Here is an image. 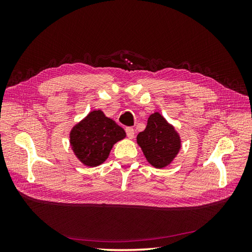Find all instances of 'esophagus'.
<instances>
[{"mask_svg": "<svg viewBox=\"0 0 252 252\" xmlns=\"http://www.w3.org/2000/svg\"><path fill=\"white\" fill-rule=\"evenodd\" d=\"M125 131H126V134L129 139H132L134 136V129L132 127H126Z\"/></svg>", "mask_w": 252, "mask_h": 252, "instance_id": "34e87169", "label": "esophagus"}]
</instances>
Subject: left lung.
I'll return each mask as SVG.
<instances>
[{"mask_svg":"<svg viewBox=\"0 0 252 252\" xmlns=\"http://www.w3.org/2000/svg\"><path fill=\"white\" fill-rule=\"evenodd\" d=\"M136 141L147 161L157 168L168 165L181 148L179 134L158 112L148 118L146 129L138 134Z\"/></svg>","mask_w":252,"mask_h":252,"instance_id":"1","label":"left lung"}]
</instances>
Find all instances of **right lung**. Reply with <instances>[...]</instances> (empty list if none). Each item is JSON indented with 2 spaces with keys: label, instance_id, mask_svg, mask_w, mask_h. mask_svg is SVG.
<instances>
[{
  "label": "right lung",
  "instance_id": "add662e5",
  "mask_svg": "<svg viewBox=\"0 0 252 252\" xmlns=\"http://www.w3.org/2000/svg\"><path fill=\"white\" fill-rule=\"evenodd\" d=\"M125 131L101 110L90 112L70 133V144L80 161L97 166L108 158L113 144L125 138Z\"/></svg>",
  "mask_w": 252,
  "mask_h": 252
}]
</instances>
